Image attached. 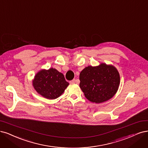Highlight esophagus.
I'll list each match as a JSON object with an SVG mask.
<instances>
[{"label":"esophagus","mask_w":148,"mask_h":148,"mask_svg":"<svg viewBox=\"0 0 148 148\" xmlns=\"http://www.w3.org/2000/svg\"><path fill=\"white\" fill-rule=\"evenodd\" d=\"M75 83V79H73V80L70 81V84H74Z\"/></svg>","instance_id":"obj_1"}]
</instances>
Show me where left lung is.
I'll return each instance as SVG.
<instances>
[{"mask_svg":"<svg viewBox=\"0 0 148 148\" xmlns=\"http://www.w3.org/2000/svg\"><path fill=\"white\" fill-rule=\"evenodd\" d=\"M79 87L86 98L95 103H102L113 97L118 89L119 74L113 65L101 64L88 67L79 75Z\"/></svg>","mask_w":148,"mask_h":148,"instance_id":"obj_1","label":"left lung"}]
</instances>
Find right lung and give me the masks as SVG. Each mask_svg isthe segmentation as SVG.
<instances>
[{
	"mask_svg": "<svg viewBox=\"0 0 148 148\" xmlns=\"http://www.w3.org/2000/svg\"><path fill=\"white\" fill-rule=\"evenodd\" d=\"M69 84L64 75L53 68L41 70L33 81V86L37 92L48 99L59 97Z\"/></svg>",
	"mask_w": 148,
	"mask_h": 148,
	"instance_id": "obj_1",
	"label": "right lung"
}]
</instances>
